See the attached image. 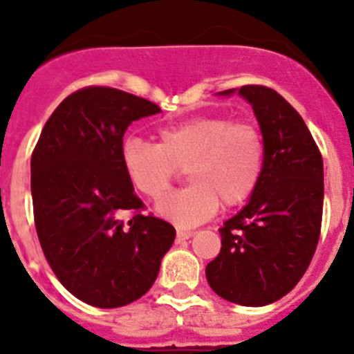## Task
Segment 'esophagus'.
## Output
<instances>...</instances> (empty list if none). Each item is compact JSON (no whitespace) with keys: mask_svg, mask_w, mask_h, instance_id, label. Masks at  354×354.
I'll use <instances>...</instances> for the list:
<instances>
[{"mask_svg":"<svg viewBox=\"0 0 354 354\" xmlns=\"http://www.w3.org/2000/svg\"><path fill=\"white\" fill-rule=\"evenodd\" d=\"M193 236L192 230H177V243H183V241L189 239Z\"/></svg>","mask_w":354,"mask_h":354,"instance_id":"34e87169","label":"esophagus"}]
</instances>
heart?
<instances>
[{
    "instance_id": "b5f03b06",
    "label": "heart",
    "mask_w": 354,
    "mask_h": 354,
    "mask_svg": "<svg viewBox=\"0 0 354 354\" xmlns=\"http://www.w3.org/2000/svg\"><path fill=\"white\" fill-rule=\"evenodd\" d=\"M159 143L127 138L122 167L131 186L150 200L169 191L180 169L192 184L161 200L156 211L180 228L204 223L221 202L227 207L250 198L264 168V138L252 122L200 115L158 131Z\"/></svg>"
}]
</instances>
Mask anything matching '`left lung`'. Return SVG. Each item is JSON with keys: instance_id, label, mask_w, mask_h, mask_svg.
<instances>
[{"instance_id": "left-lung-1", "label": "left lung", "mask_w": 354, "mask_h": 354, "mask_svg": "<svg viewBox=\"0 0 354 354\" xmlns=\"http://www.w3.org/2000/svg\"><path fill=\"white\" fill-rule=\"evenodd\" d=\"M239 95L261 126L264 168L248 204L220 228L221 250L205 277L227 301L264 306L290 292L314 257L323 220V156L280 93L245 84Z\"/></svg>"}]
</instances>
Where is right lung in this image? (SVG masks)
I'll use <instances>...</instances> for the list:
<instances>
[{
  "mask_svg": "<svg viewBox=\"0 0 354 354\" xmlns=\"http://www.w3.org/2000/svg\"><path fill=\"white\" fill-rule=\"evenodd\" d=\"M161 111L109 86L71 93L46 122L31 154L33 216L42 252L62 286L99 308L142 298L159 273L175 228L152 214L122 167L134 120ZM122 210L133 212L124 224Z\"/></svg>",
  "mask_w": 354,
  "mask_h": 354,
  "instance_id": "right-lung-1",
  "label": "right lung"
}]
</instances>
